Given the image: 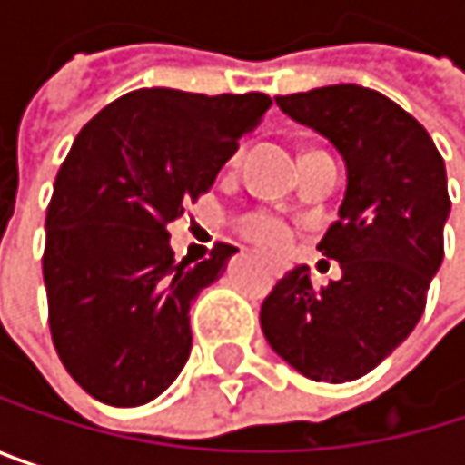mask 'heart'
<instances>
[{
  "instance_id": "b5f03b06",
  "label": "heart",
  "mask_w": 465,
  "mask_h": 465,
  "mask_svg": "<svg viewBox=\"0 0 465 465\" xmlns=\"http://www.w3.org/2000/svg\"><path fill=\"white\" fill-rule=\"evenodd\" d=\"M239 229H242V233L250 242H255V244H261L266 250H280V247H285L291 242V226H288V221H282L280 215L266 213V210H258V213L244 215L242 223H239Z\"/></svg>"
}]
</instances>
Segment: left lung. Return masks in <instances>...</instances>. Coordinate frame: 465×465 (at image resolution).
<instances>
[{"mask_svg": "<svg viewBox=\"0 0 465 465\" xmlns=\"http://www.w3.org/2000/svg\"><path fill=\"white\" fill-rule=\"evenodd\" d=\"M274 102L344 161L339 218L318 244L341 280L315 291L307 266L291 269L263 299L261 328L299 374L339 385L380 366L418 325L444 258L447 172L428 132L380 91L341 83Z\"/></svg>", "mask_w": 465, "mask_h": 465, "instance_id": "left-lung-1", "label": "left lung"}]
</instances>
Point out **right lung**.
Segmentation results:
<instances>
[{"label": "right lung", "mask_w": 465, "mask_h": 465, "mask_svg": "<svg viewBox=\"0 0 465 465\" xmlns=\"http://www.w3.org/2000/svg\"><path fill=\"white\" fill-rule=\"evenodd\" d=\"M272 107L266 94L140 88L94 115L64 158L43 277L55 352L110 407L161 396L191 355V304L236 252L174 261L166 226L207 193Z\"/></svg>", "instance_id": "add662e5"}]
</instances>
